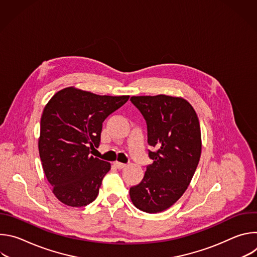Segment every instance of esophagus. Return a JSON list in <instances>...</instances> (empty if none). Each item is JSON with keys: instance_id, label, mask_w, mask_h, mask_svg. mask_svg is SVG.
I'll return each instance as SVG.
<instances>
[{"instance_id": "34e87169", "label": "esophagus", "mask_w": 257, "mask_h": 257, "mask_svg": "<svg viewBox=\"0 0 257 257\" xmlns=\"http://www.w3.org/2000/svg\"><path fill=\"white\" fill-rule=\"evenodd\" d=\"M114 165H115L118 169H125V168L127 167L125 164H122V163H120V162H115Z\"/></svg>"}]
</instances>
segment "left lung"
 I'll list each match as a JSON object with an SVG mask.
<instances>
[{
    "mask_svg": "<svg viewBox=\"0 0 257 257\" xmlns=\"http://www.w3.org/2000/svg\"><path fill=\"white\" fill-rule=\"evenodd\" d=\"M148 124L154 161L142 181L130 188L132 203L148 213L171 207L188 188L201 155V132L193 106L182 96H131Z\"/></svg>",
    "mask_w": 257,
    "mask_h": 257,
    "instance_id": "8db88e82",
    "label": "left lung"
}]
</instances>
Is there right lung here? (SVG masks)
Listing matches in <instances>:
<instances>
[{
    "instance_id": "obj_1",
    "label": "right lung",
    "mask_w": 257,
    "mask_h": 257,
    "mask_svg": "<svg viewBox=\"0 0 257 257\" xmlns=\"http://www.w3.org/2000/svg\"><path fill=\"white\" fill-rule=\"evenodd\" d=\"M129 95H98L74 86L56 92L41 118L39 153L45 175L59 201L72 207L92 202L111 164L93 158L104 119Z\"/></svg>"
}]
</instances>
